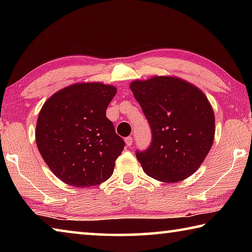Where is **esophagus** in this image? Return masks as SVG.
<instances>
[{
  "mask_svg": "<svg viewBox=\"0 0 252 252\" xmlns=\"http://www.w3.org/2000/svg\"><path fill=\"white\" fill-rule=\"evenodd\" d=\"M126 143L127 147H131L132 143H133V138H132V136H126Z\"/></svg>",
  "mask_w": 252,
  "mask_h": 252,
  "instance_id": "34e87169",
  "label": "esophagus"
}]
</instances>
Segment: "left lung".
I'll list each match as a JSON object with an SVG mask.
<instances>
[{
	"label": "left lung",
	"mask_w": 252,
	"mask_h": 252,
	"mask_svg": "<svg viewBox=\"0 0 252 252\" xmlns=\"http://www.w3.org/2000/svg\"><path fill=\"white\" fill-rule=\"evenodd\" d=\"M152 139L136 159L147 176L163 182L190 177L210 151L215 114L201 90L178 78L155 76L130 84Z\"/></svg>",
	"instance_id": "obj_1"
}]
</instances>
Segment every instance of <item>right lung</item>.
I'll return each mask as SVG.
<instances>
[{
	"label": "right lung",
	"instance_id": "obj_1",
	"mask_svg": "<svg viewBox=\"0 0 252 252\" xmlns=\"http://www.w3.org/2000/svg\"><path fill=\"white\" fill-rule=\"evenodd\" d=\"M117 89L78 83L45 102L36 123L37 149L55 176L66 185L88 188L112 176L125 141L106 118Z\"/></svg>",
	"mask_w": 252,
	"mask_h": 252
}]
</instances>
